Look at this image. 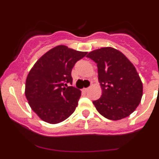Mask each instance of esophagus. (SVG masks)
Returning a JSON list of instances; mask_svg holds the SVG:
<instances>
[{
    "label": "esophagus",
    "mask_w": 159,
    "mask_h": 159,
    "mask_svg": "<svg viewBox=\"0 0 159 159\" xmlns=\"http://www.w3.org/2000/svg\"><path fill=\"white\" fill-rule=\"evenodd\" d=\"M89 88H87V89H83V91L86 93V92H88V91H89Z\"/></svg>",
    "instance_id": "1"
}]
</instances>
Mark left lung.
I'll return each instance as SVG.
<instances>
[{"label": "left lung", "instance_id": "1", "mask_svg": "<svg viewBox=\"0 0 159 159\" xmlns=\"http://www.w3.org/2000/svg\"><path fill=\"white\" fill-rule=\"evenodd\" d=\"M97 64L98 81L102 94L93 104L98 111L108 119H122L139 106L143 86L131 61L118 50L102 48L87 55Z\"/></svg>", "mask_w": 159, "mask_h": 159}]
</instances>
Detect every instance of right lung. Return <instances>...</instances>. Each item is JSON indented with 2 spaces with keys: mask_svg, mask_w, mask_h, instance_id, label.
<instances>
[{
  "mask_svg": "<svg viewBox=\"0 0 159 159\" xmlns=\"http://www.w3.org/2000/svg\"><path fill=\"white\" fill-rule=\"evenodd\" d=\"M88 52L58 45L38 59L28 73L25 96L41 119L57 124L68 118L78 106L81 91L72 84L71 70Z\"/></svg>",
  "mask_w": 159,
  "mask_h": 159,
  "instance_id": "right-lung-1",
  "label": "right lung"
}]
</instances>
